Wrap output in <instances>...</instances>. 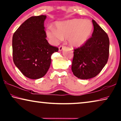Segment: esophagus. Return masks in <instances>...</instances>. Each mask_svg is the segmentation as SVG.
<instances>
[{"label":"esophagus","instance_id":"1","mask_svg":"<svg viewBox=\"0 0 121 121\" xmlns=\"http://www.w3.org/2000/svg\"><path fill=\"white\" fill-rule=\"evenodd\" d=\"M65 48H66V47L64 46H60L59 47V51L60 52L62 51L63 49Z\"/></svg>","mask_w":121,"mask_h":121}]
</instances>
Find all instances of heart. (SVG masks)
I'll return each instance as SVG.
<instances>
[{"label":"heart","mask_w":121,"mask_h":121,"mask_svg":"<svg viewBox=\"0 0 121 121\" xmlns=\"http://www.w3.org/2000/svg\"><path fill=\"white\" fill-rule=\"evenodd\" d=\"M56 29L50 27L46 34L51 43L56 45L64 38L74 47H81L86 43L91 36L93 25L88 19H73L56 22Z\"/></svg>","instance_id":"heart-1"}]
</instances>
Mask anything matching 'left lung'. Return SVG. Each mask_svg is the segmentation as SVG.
I'll return each mask as SVG.
<instances>
[{
	"label": "left lung",
	"instance_id": "1",
	"mask_svg": "<svg viewBox=\"0 0 121 121\" xmlns=\"http://www.w3.org/2000/svg\"><path fill=\"white\" fill-rule=\"evenodd\" d=\"M91 37L81 47L74 49L72 70L80 79H89L98 75L107 63L109 39L107 34L94 20Z\"/></svg>",
	"mask_w": 121,
	"mask_h": 121
}]
</instances>
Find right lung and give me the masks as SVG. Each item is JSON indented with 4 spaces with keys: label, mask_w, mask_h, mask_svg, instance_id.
Listing matches in <instances>:
<instances>
[{
    "label": "right lung",
    "mask_w": 121,
    "mask_h": 121,
    "mask_svg": "<svg viewBox=\"0 0 121 121\" xmlns=\"http://www.w3.org/2000/svg\"><path fill=\"white\" fill-rule=\"evenodd\" d=\"M46 16L31 17L14 32L12 38L13 60L22 74L30 79H38L47 73L51 55L59 51L46 39L44 22Z\"/></svg>",
    "instance_id": "add662e5"
}]
</instances>
